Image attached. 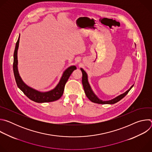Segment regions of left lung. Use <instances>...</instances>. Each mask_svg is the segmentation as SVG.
Segmentation results:
<instances>
[{"mask_svg":"<svg viewBox=\"0 0 152 152\" xmlns=\"http://www.w3.org/2000/svg\"><path fill=\"white\" fill-rule=\"evenodd\" d=\"M136 46V45H135ZM137 54V53H136ZM80 70L82 73V85H83V87L84 89V91L85 93V95L88 98V99L90 100H91L92 102L93 103H99V104H114L117 102H118V101H120V100H121L123 97H124L126 94L129 93V91L131 90V88L134 86V85H132L131 86L128 90H127L126 92H124V93L118 96L117 97L110 100H102L101 99H100L96 95V94L94 93V91H93L91 86L89 83L88 82V75L87 73H86V72L83 69H80Z\"/></svg>","mask_w":152,"mask_h":152,"instance_id":"8db88e82","label":"left lung"}]
</instances>
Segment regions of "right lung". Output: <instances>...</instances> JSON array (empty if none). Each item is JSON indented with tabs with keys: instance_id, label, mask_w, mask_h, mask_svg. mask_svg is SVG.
Segmentation results:
<instances>
[{
	"instance_id": "obj_1",
	"label": "right lung",
	"mask_w": 152,
	"mask_h": 152,
	"mask_svg": "<svg viewBox=\"0 0 152 152\" xmlns=\"http://www.w3.org/2000/svg\"><path fill=\"white\" fill-rule=\"evenodd\" d=\"M20 35L18 37V40L16 42L15 48L14 53V62H13V72L16 81V83L18 88L22 91L23 93L31 100L37 102V103H45V102H51L56 101L61 98L62 96L65 85L67 82L69 77L73 72L76 69V67L75 66H72L68 67L65 70L59 80V82L56 85L55 87L46 92H41L35 90L28 85H27L21 78L18 70V59H17V52L19 46Z\"/></svg>"
}]
</instances>
